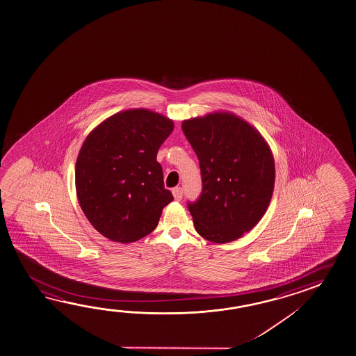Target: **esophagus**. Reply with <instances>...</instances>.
<instances>
[{
    "instance_id": "34e87169",
    "label": "esophagus",
    "mask_w": 356,
    "mask_h": 356,
    "mask_svg": "<svg viewBox=\"0 0 356 356\" xmlns=\"http://www.w3.org/2000/svg\"><path fill=\"white\" fill-rule=\"evenodd\" d=\"M172 195H174L175 200L180 202L182 199V188L180 186L172 188Z\"/></svg>"
}]
</instances>
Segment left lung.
<instances>
[{"instance_id": "1", "label": "left lung", "mask_w": 356, "mask_h": 356, "mask_svg": "<svg viewBox=\"0 0 356 356\" xmlns=\"http://www.w3.org/2000/svg\"><path fill=\"white\" fill-rule=\"evenodd\" d=\"M199 159L202 194L188 202L195 229L210 242L241 238L262 219L275 186V161L262 136L230 113L182 122Z\"/></svg>"}]
</instances>
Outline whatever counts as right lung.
Instances as JSON below:
<instances>
[{"label":"right lung","instance_id":"obj_1","mask_svg":"<svg viewBox=\"0 0 356 356\" xmlns=\"http://www.w3.org/2000/svg\"><path fill=\"white\" fill-rule=\"evenodd\" d=\"M174 129L147 109L114 114L93 129L75 165V188L88 220L102 235L132 243L154 232L174 200L157 152Z\"/></svg>","mask_w":356,"mask_h":356}]
</instances>
